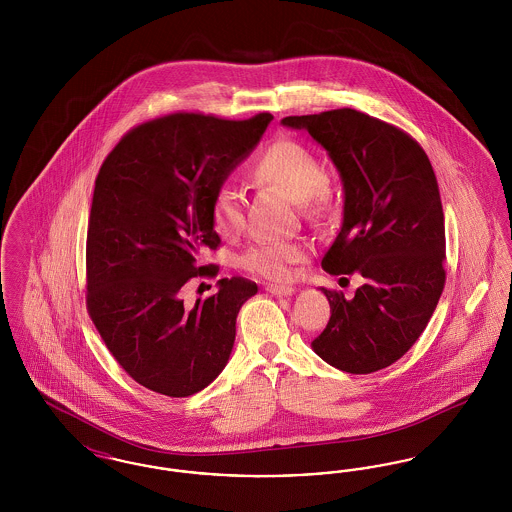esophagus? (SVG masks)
I'll list each match as a JSON object with an SVG mask.
<instances>
[{
    "mask_svg": "<svg viewBox=\"0 0 512 512\" xmlns=\"http://www.w3.org/2000/svg\"><path fill=\"white\" fill-rule=\"evenodd\" d=\"M267 292L272 293V295H278V297H288V295H292L293 288H290V286H276V284H268Z\"/></svg>",
    "mask_w": 512,
    "mask_h": 512,
    "instance_id": "obj_1",
    "label": "esophagus"
}]
</instances>
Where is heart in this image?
Instances as JSON below:
<instances>
[{
	"mask_svg": "<svg viewBox=\"0 0 512 512\" xmlns=\"http://www.w3.org/2000/svg\"><path fill=\"white\" fill-rule=\"evenodd\" d=\"M251 178L261 186H274L299 203L301 211L318 219L328 205V174L317 155L297 140H278L268 146L255 165ZM213 228L224 238H234L245 224L244 195L222 184L211 203ZM309 255L307 245L299 242H261L251 245L240 257V265L261 278L282 282L292 276L293 267Z\"/></svg>",
	"mask_w": 512,
	"mask_h": 512,
	"instance_id": "b5f03b06",
	"label": "heart"
}]
</instances>
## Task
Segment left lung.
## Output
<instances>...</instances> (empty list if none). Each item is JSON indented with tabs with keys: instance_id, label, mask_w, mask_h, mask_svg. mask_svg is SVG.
I'll return each instance as SVG.
<instances>
[{
	"instance_id": "8db88e82",
	"label": "left lung",
	"mask_w": 512,
	"mask_h": 512,
	"mask_svg": "<svg viewBox=\"0 0 512 512\" xmlns=\"http://www.w3.org/2000/svg\"><path fill=\"white\" fill-rule=\"evenodd\" d=\"M282 124L307 130L340 172L343 220L322 268L365 278L353 299L322 288L332 317L311 345L343 372L382 370L413 347L445 286V226L432 163L407 132L355 109Z\"/></svg>"
}]
</instances>
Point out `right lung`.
<instances>
[{
	"mask_svg": "<svg viewBox=\"0 0 512 512\" xmlns=\"http://www.w3.org/2000/svg\"><path fill=\"white\" fill-rule=\"evenodd\" d=\"M272 121L172 113L132 128L99 169L86 240V307L117 363L144 388L188 397L228 363L236 317L257 284L220 278L186 307L182 288L213 278V195Z\"/></svg>",
	"mask_w": 512,
	"mask_h": 512,
	"instance_id": "obj_1",
	"label": "right lung"
}]
</instances>
